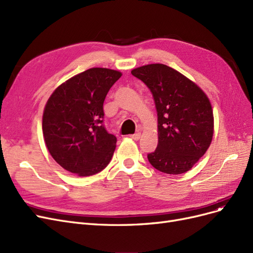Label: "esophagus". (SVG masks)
Returning a JSON list of instances; mask_svg holds the SVG:
<instances>
[{"label":"esophagus","mask_w":253,"mask_h":253,"mask_svg":"<svg viewBox=\"0 0 253 253\" xmlns=\"http://www.w3.org/2000/svg\"><path fill=\"white\" fill-rule=\"evenodd\" d=\"M140 136H141V133H140V132H137V133H135V134L129 135V137H131V138L134 139V140H138V139L140 138Z\"/></svg>","instance_id":"esophagus-1"}]
</instances>
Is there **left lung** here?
I'll list each match as a JSON object with an SVG mask.
<instances>
[{"instance_id": "left-lung-1", "label": "left lung", "mask_w": 253, "mask_h": 253, "mask_svg": "<svg viewBox=\"0 0 253 253\" xmlns=\"http://www.w3.org/2000/svg\"><path fill=\"white\" fill-rule=\"evenodd\" d=\"M154 98L158 144L148 154L150 164L167 174L189 171L208 150L213 136V112L208 97L194 82L165 64L132 71Z\"/></svg>"}]
</instances>
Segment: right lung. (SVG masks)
<instances>
[{
	"mask_svg": "<svg viewBox=\"0 0 253 253\" xmlns=\"http://www.w3.org/2000/svg\"><path fill=\"white\" fill-rule=\"evenodd\" d=\"M121 73L94 67L58 86L43 113V136L52 158L66 171L90 176L111 162L117 138L103 125V102Z\"/></svg>",
	"mask_w": 253,
	"mask_h": 253,
	"instance_id": "right-lung-1",
	"label": "right lung"
}]
</instances>
